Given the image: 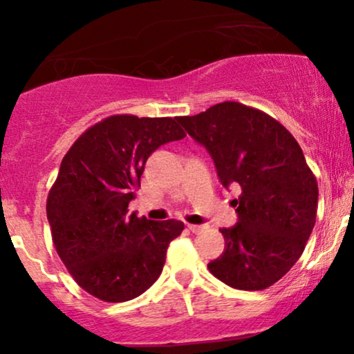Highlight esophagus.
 I'll return each instance as SVG.
<instances>
[{"label":"esophagus","instance_id":"obj_1","mask_svg":"<svg viewBox=\"0 0 354 354\" xmlns=\"http://www.w3.org/2000/svg\"><path fill=\"white\" fill-rule=\"evenodd\" d=\"M188 229H190L193 234H200V232L205 230L206 227L205 225H193V224H190V225H188Z\"/></svg>","mask_w":354,"mask_h":354}]
</instances>
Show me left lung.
<instances>
[{"instance_id":"1","label":"left lung","mask_w":354,"mask_h":354,"mask_svg":"<svg viewBox=\"0 0 354 354\" xmlns=\"http://www.w3.org/2000/svg\"><path fill=\"white\" fill-rule=\"evenodd\" d=\"M203 145L232 201L239 222L221 229L225 250L207 269L236 290H264L283 277L304 251L316 224L317 182L293 135L263 111L236 101L178 118Z\"/></svg>"}]
</instances>
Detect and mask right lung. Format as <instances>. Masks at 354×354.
Wrapping results in <instances>:
<instances>
[{"label": "right lung", "instance_id": "right-lung-1", "mask_svg": "<svg viewBox=\"0 0 354 354\" xmlns=\"http://www.w3.org/2000/svg\"><path fill=\"white\" fill-rule=\"evenodd\" d=\"M185 137L178 118L115 114L85 130L62 158L46 201L59 258L85 292L129 301L162 272L183 222L129 214L149 154Z\"/></svg>", "mask_w": 354, "mask_h": 354}]
</instances>
